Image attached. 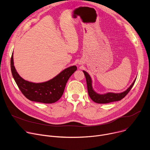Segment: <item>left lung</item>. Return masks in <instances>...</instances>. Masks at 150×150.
I'll return each mask as SVG.
<instances>
[{"instance_id":"left-lung-1","label":"left lung","mask_w":150,"mask_h":150,"mask_svg":"<svg viewBox=\"0 0 150 150\" xmlns=\"http://www.w3.org/2000/svg\"><path fill=\"white\" fill-rule=\"evenodd\" d=\"M85 78H86L87 81V89H88V93L90 97L91 98V100L94 101L95 103H99V104H106L109 103L111 102H114L116 101H120L122 98H123L129 92V91L131 90L133 85H134V83L136 81L137 78L134 79L132 83L130 85V87L128 88L126 91L120 93H114L109 92L104 94H99L97 93L96 91H94L93 87V81L92 79L89 75L88 72L85 71H82Z\"/></svg>"}]
</instances>
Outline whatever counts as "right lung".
Masks as SVG:
<instances>
[{"mask_svg":"<svg viewBox=\"0 0 150 150\" xmlns=\"http://www.w3.org/2000/svg\"><path fill=\"white\" fill-rule=\"evenodd\" d=\"M13 52L11 59L13 78L24 96L32 101L50 104L58 101L63 94L67 81L77 69L75 65L69 67L52 79L42 82H33L25 80L17 72L13 62Z\"/></svg>","mask_w":150,"mask_h":150,"instance_id":"add662e5","label":"right lung"}]
</instances>
